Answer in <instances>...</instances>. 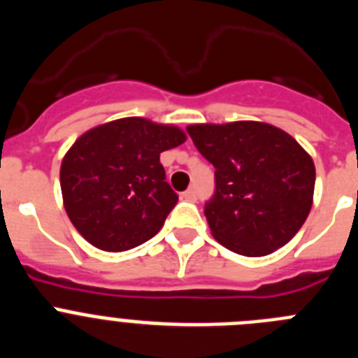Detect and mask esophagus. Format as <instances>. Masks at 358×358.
Segmentation results:
<instances>
[{"label":"esophagus","instance_id":"34e87169","mask_svg":"<svg viewBox=\"0 0 358 358\" xmlns=\"http://www.w3.org/2000/svg\"><path fill=\"white\" fill-rule=\"evenodd\" d=\"M182 199H185V201H189V202H195L197 201V192H195L194 188L186 189L185 194H182Z\"/></svg>","mask_w":358,"mask_h":358}]
</instances>
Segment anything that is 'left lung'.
Listing matches in <instances>:
<instances>
[{
    "label": "left lung",
    "instance_id": "obj_1",
    "mask_svg": "<svg viewBox=\"0 0 358 358\" xmlns=\"http://www.w3.org/2000/svg\"><path fill=\"white\" fill-rule=\"evenodd\" d=\"M186 131L215 166V192L204 204L215 240L243 256L271 255L292 240L315 186L314 161L292 136L260 122Z\"/></svg>",
    "mask_w": 358,
    "mask_h": 358
}]
</instances>
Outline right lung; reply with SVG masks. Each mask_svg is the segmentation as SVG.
<instances>
[{
  "instance_id": "add662e5",
  "label": "right lung",
  "mask_w": 358,
  "mask_h": 358,
  "mask_svg": "<svg viewBox=\"0 0 358 358\" xmlns=\"http://www.w3.org/2000/svg\"><path fill=\"white\" fill-rule=\"evenodd\" d=\"M185 140L177 127L145 118L116 120L82 134L61 166L66 213L78 233L110 252L157 235L179 201L159 156Z\"/></svg>"
}]
</instances>
